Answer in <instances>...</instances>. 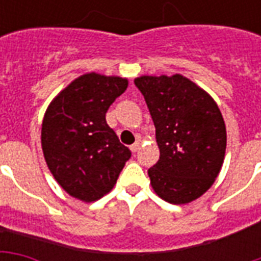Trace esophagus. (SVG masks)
Returning <instances> with one entry per match:
<instances>
[{
    "label": "esophagus",
    "instance_id": "1",
    "mask_svg": "<svg viewBox=\"0 0 261 261\" xmlns=\"http://www.w3.org/2000/svg\"><path fill=\"white\" fill-rule=\"evenodd\" d=\"M130 149L133 151V152H137L138 149H140V142H136V144H133L130 147Z\"/></svg>",
    "mask_w": 261,
    "mask_h": 261
}]
</instances>
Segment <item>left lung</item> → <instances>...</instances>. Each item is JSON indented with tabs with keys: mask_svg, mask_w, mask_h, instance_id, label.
Here are the masks:
<instances>
[{
	"mask_svg": "<svg viewBox=\"0 0 261 261\" xmlns=\"http://www.w3.org/2000/svg\"><path fill=\"white\" fill-rule=\"evenodd\" d=\"M155 124L159 161L151 186L170 204L197 200L213 186L226 149V127L213 96L180 74L134 80Z\"/></svg>",
	"mask_w": 261,
	"mask_h": 261,
	"instance_id": "obj_1",
	"label": "left lung"
}]
</instances>
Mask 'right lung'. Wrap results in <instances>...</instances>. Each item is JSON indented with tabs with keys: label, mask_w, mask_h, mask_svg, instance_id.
I'll return each instance as SVG.
<instances>
[{
	"label": "right lung",
	"mask_w": 261,
	"mask_h": 261,
	"mask_svg": "<svg viewBox=\"0 0 261 261\" xmlns=\"http://www.w3.org/2000/svg\"><path fill=\"white\" fill-rule=\"evenodd\" d=\"M127 86V78L88 72L65 86L44 113L42 149L48 170L81 201L108 194L130 159V149L106 123L108 109Z\"/></svg>",
	"instance_id": "1"
}]
</instances>
